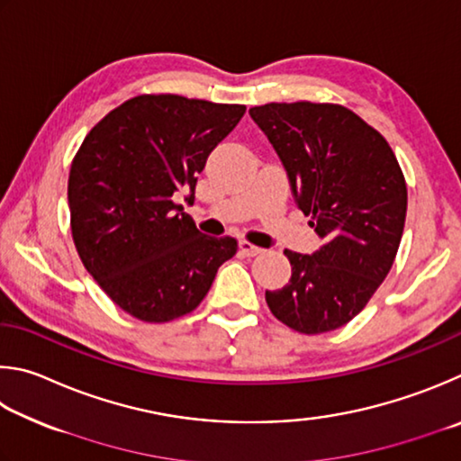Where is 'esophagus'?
I'll use <instances>...</instances> for the list:
<instances>
[{"label": "esophagus", "mask_w": 461, "mask_h": 461, "mask_svg": "<svg viewBox=\"0 0 461 461\" xmlns=\"http://www.w3.org/2000/svg\"><path fill=\"white\" fill-rule=\"evenodd\" d=\"M239 249H240V253H243L245 257H255V255L263 253V249H261V247H255V245L249 243V240H240V243H239Z\"/></svg>", "instance_id": "1"}]
</instances>
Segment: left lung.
<instances>
[{"label": "left lung", "instance_id": "1", "mask_svg": "<svg viewBox=\"0 0 461 461\" xmlns=\"http://www.w3.org/2000/svg\"><path fill=\"white\" fill-rule=\"evenodd\" d=\"M284 164L294 198L324 240L316 253L285 249L292 279L265 292L295 332L324 334L365 310L389 276L407 214L405 176L391 145L357 113L330 103L249 109Z\"/></svg>", "mask_w": 461, "mask_h": 461}]
</instances>
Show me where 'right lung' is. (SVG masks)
I'll use <instances>...</instances> for the list:
<instances>
[{
	"mask_svg": "<svg viewBox=\"0 0 461 461\" xmlns=\"http://www.w3.org/2000/svg\"><path fill=\"white\" fill-rule=\"evenodd\" d=\"M245 111L140 95L85 137L68 176L72 240L85 269L129 316L149 324L185 316L237 253L232 237L202 235L174 196L194 200L210 151Z\"/></svg>",
	"mask_w": 461,
	"mask_h": 461,
	"instance_id": "obj_1",
	"label": "right lung"
}]
</instances>
